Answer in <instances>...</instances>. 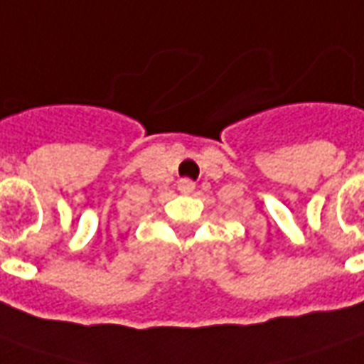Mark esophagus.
<instances>
[{
	"label": "esophagus",
	"instance_id": "34e87169",
	"mask_svg": "<svg viewBox=\"0 0 364 364\" xmlns=\"http://www.w3.org/2000/svg\"><path fill=\"white\" fill-rule=\"evenodd\" d=\"M177 187L181 193H191V191L195 189V183L191 181V179H181V181L177 183Z\"/></svg>",
	"mask_w": 364,
	"mask_h": 364
}]
</instances>
